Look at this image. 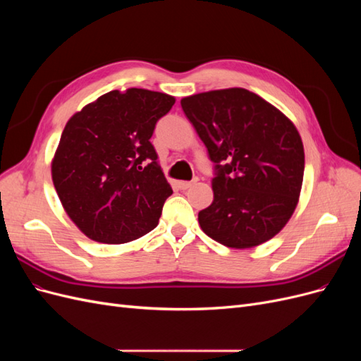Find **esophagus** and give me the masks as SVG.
Returning <instances> with one entry per match:
<instances>
[{
    "mask_svg": "<svg viewBox=\"0 0 361 361\" xmlns=\"http://www.w3.org/2000/svg\"><path fill=\"white\" fill-rule=\"evenodd\" d=\"M197 178H194L192 180H180L179 182V188H182V190H188V188H191L192 187V185H195V183H197Z\"/></svg>",
    "mask_w": 361,
    "mask_h": 361,
    "instance_id": "esophagus-1",
    "label": "esophagus"
}]
</instances>
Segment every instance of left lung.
<instances>
[{
	"label": "left lung",
	"instance_id": "obj_1",
	"mask_svg": "<svg viewBox=\"0 0 361 361\" xmlns=\"http://www.w3.org/2000/svg\"><path fill=\"white\" fill-rule=\"evenodd\" d=\"M180 105L215 164L214 202L199 212L202 231L231 248L267 243L286 226L301 192L297 128L241 87L187 96Z\"/></svg>",
	"mask_w": 361,
	"mask_h": 361
}]
</instances>
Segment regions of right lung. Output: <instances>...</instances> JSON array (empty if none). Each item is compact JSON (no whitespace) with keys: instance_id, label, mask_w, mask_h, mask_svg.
Wrapping results in <instances>:
<instances>
[{"instance_id":"obj_1","label":"right lung","mask_w":361,"mask_h":361,"mask_svg":"<svg viewBox=\"0 0 361 361\" xmlns=\"http://www.w3.org/2000/svg\"><path fill=\"white\" fill-rule=\"evenodd\" d=\"M173 105L166 93L113 90L64 126L52 182L64 211L93 241L125 244L158 226L173 190L150 137Z\"/></svg>"}]
</instances>
